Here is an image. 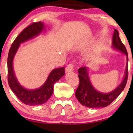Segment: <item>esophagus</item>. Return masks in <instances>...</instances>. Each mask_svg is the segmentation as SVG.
Returning a JSON list of instances; mask_svg holds the SVG:
<instances>
[{
  "mask_svg": "<svg viewBox=\"0 0 133 133\" xmlns=\"http://www.w3.org/2000/svg\"><path fill=\"white\" fill-rule=\"evenodd\" d=\"M72 71H73V65L72 64H69L67 65L66 68H65V71L68 72Z\"/></svg>",
  "mask_w": 133,
  "mask_h": 133,
  "instance_id": "esophagus-1",
  "label": "esophagus"
}]
</instances>
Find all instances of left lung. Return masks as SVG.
<instances>
[{
    "instance_id": "left-lung-1",
    "label": "left lung",
    "mask_w": 133,
    "mask_h": 133,
    "mask_svg": "<svg viewBox=\"0 0 133 133\" xmlns=\"http://www.w3.org/2000/svg\"><path fill=\"white\" fill-rule=\"evenodd\" d=\"M114 31L112 42V48L124 54L127 57V65L124 77L119 85L114 90L105 93L98 91L94 88L89 76L88 67H81L78 70L79 85L76 91V97L82 105L88 108H98L107 107L120 95L127 84L128 73V53L125 45L120 39L118 31L116 29H114Z\"/></svg>"
}]
</instances>
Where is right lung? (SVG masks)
<instances>
[{"mask_svg":"<svg viewBox=\"0 0 133 133\" xmlns=\"http://www.w3.org/2000/svg\"><path fill=\"white\" fill-rule=\"evenodd\" d=\"M45 28L44 23L42 22L33 23L25 28L12 43L7 60L9 86L22 102L30 106L42 105L46 102L52 94L54 83L65 75V67L54 69L48 75L45 82L41 87L34 90H29L22 86L15 75L13 60L21 43L39 35Z\"/></svg>","mask_w":133,"mask_h":133,"instance_id":"add662e5","label":"right lung"}]
</instances>
